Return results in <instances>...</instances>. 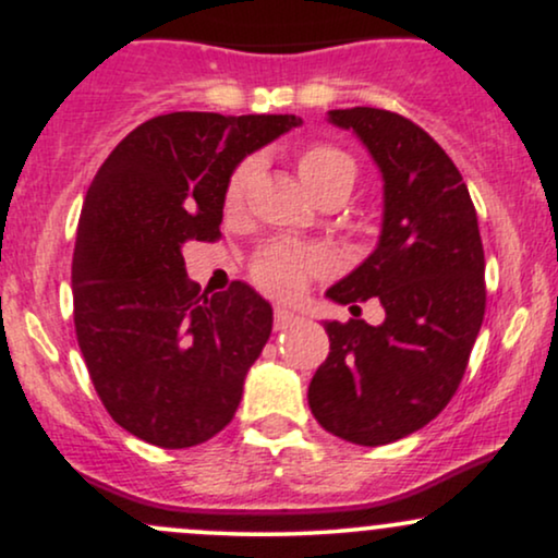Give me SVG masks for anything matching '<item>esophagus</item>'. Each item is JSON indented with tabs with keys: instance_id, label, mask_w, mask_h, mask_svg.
<instances>
[{
	"instance_id": "34e87169",
	"label": "esophagus",
	"mask_w": 558,
	"mask_h": 558,
	"mask_svg": "<svg viewBox=\"0 0 558 558\" xmlns=\"http://www.w3.org/2000/svg\"><path fill=\"white\" fill-rule=\"evenodd\" d=\"M272 317H275V330L293 328V325L301 323V315L296 310H291V306H275Z\"/></svg>"
}]
</instances>
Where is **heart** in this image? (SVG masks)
Wrapping results in <instances>:
<instances>
[{
	"mask_svg": "<svg viewBox=\"0 0 558 558\" xmlns=\"http://www.w3.org/2000/svg\"><path fill=\"white\" fill-rule=\"evenodd\" d=\"M296 168L301 181L312 194H319L323 189L341 183H354V162L345 151L338 146L325 144V141H310L304 149L299 151ZM257 175V157H243L233 170H230L226 181V209H239V204L246 196L248 183ZM325 267L323 254L315 248L293 246V243H270L254 257L252 262V278L259 288L275 296H288L296 293L304 280L312 272H319Z\"/></svg>",
	"mask_w": 558,
	"mask_h": 558,
	"instance_id": "b5f03b06",
	"label": "heart"
}]
</instances>
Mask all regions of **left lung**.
Wrapping results in <instances>:
<instances>
[{
	"label": "left lung",
	"instance_id": "left-lung-1",
	"mask_svg": "<svg viewBox=\"0 0 558 558\" xmlns=\"http://www.w3.org/2000/svg\"><path fill=\"white\" fill-rule=\"evenodd\" d=\"M330 120L373 155L386 215L375 252L328 296L351 310L377 299L386 319L325 323L330 354L310 383V409L338 438L383 446L425 427L457 393L485 315V254L462 172L430 133L375 107Z\"/></svg>",
	"mask_w": 558,
	"mask_h": 558
}]
</instances>
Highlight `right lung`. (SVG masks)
I'll return each instance as SVG.
<instances>
[{"mask_svg":"<svg viewBox=\"0 0 558 558\" xmlns=\"http://www.w3.org/2000/svg\"><path fill=\"white\" fill-rule=\"evenodd\" d=\"M296 114H157L112 149L83 202L73 252L75 338L110 417L159 448L233 420L272 310L241 280L198 293L183 243L217 241L230 170Z\"/></svg>","mask_w":558,"mask_h":558,"instance_id":"right-lung-1","label":"right lung"}]
</instances>
